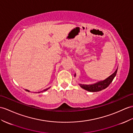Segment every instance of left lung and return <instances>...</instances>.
<instances>
[{"instance_id":"1","label":"left lung","mask_w":133,"mask_h":133,"mask_svg":"<svg viewBox=\"0 0 133 133\" xmlns=\"http://www.w3.org/2000/svg\"><path fill=\"white\" fill-rule=\"evenodd\" d=\"M117 69H117L116 70L115 72L112 75L109 76L108 78H107L104 80L91 84V85H83V84L79 83V85L81 88L90 92H98L101 91V90L107 88L112 82L113 79H114V78L116 75V73H117ZM76 74H74V77H76Z\"/></svg>"}]
</instances>
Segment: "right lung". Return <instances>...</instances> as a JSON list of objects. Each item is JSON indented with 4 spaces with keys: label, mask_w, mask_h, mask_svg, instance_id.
<instances>
[{
    "label": "right lung",
    "mask_w": 133,
    "mask_h": 133,
    "mask_svg": "<svg viewBox=\"0 0 133 133\" xmlns=\"http://www.w3.org/2000/svg\"><path fill=\"white\" fill-rule=\"evenodd\" d=\"M50 87H49V88H48V89H44V90H43V91H40V92H38V93H39V92H44V91H47V90L48 89H50ZM26 91H28V92H30V91H29V90H25Z\"/></svg>",
    "instance_id": "add662e5"
}]
</instances>
